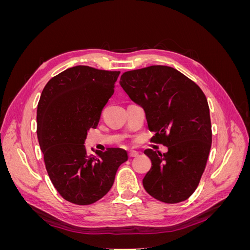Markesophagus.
Returning <instances> with one entry per match:
<instances>
[{
  "label": "esophagus",
  "mask_w": 250,
  "mask_h": 250,
  "mask_svg": "<svg viewBox=\"0 0 250 250\" xmlns=\"http://www.w3.org/2000/svg\"><path fill=\"white\" fill-rule=\"evenodd\" d=\"M128 155H129V157H137L139 155V152L138 151H129V153H128Z\"/></svg>",
  "instance_id": "1"
}]
</instances>
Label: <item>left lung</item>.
I'll list each match as a JSON object with an SVG mask.
<instances>
[{"instance_id":"8db88e82","label":"left lung","mask_w":250,"mask_h":250,"mask_svg":"<svg viewBox=\"0 0 250 250\" xmlns=\"http://www.w3.org/2000/svg\"><path fill=\"white\" fill-rule=\"evenodd\" d=\"M120 85L144 108L154 143L168 147L162 154L144 151L152 163L143 186L153 198L177 203L197 188L211 146V125L206 96L194 81L166 65L125 72Z\"/></svg>"}]
</instances>
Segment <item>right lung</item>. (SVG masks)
Returning a JSON list of instances; mask_svg holds the SVG:
<instances>
[{
    "instance_id": "obj_1",
    "label": "right lung",
    "mask_w": 250,
    "mask_h": 250,
    "mask_svg": "<svg viewBox=\"0 0 250 250\" xmlns=\"http://www.w3.org/2000/svg\"><path fill=\"white\" fill-rule=\"evenodd\" d=\"M120 72L87 65L70 67L50 79L37 105V138L53 186L65 200L92 204L106 195L118 168L128 160L125 150L86 152L89 128H96L112 96Z\"/></svg>"
}]
</instances>
